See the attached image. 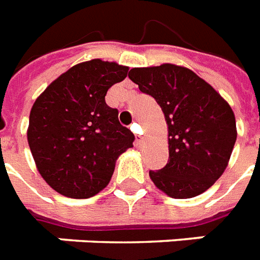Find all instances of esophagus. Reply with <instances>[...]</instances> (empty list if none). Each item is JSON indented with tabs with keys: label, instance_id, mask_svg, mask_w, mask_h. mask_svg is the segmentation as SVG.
<instances>
[{
	"label": "esophagus",
	"instance_id": "esophagus-1",
	"mask_svg": "<svg viewBox=\"0 0 260 260\" xmlns=\"http://www.w3.org/2000/svg\"><path fill=\"white\" fill-rule=\"evenodd\" d=\"M131 129L134 131L135 134H138L139 132V129H140V126L138 125V124H136V122H135V124H132V126H131ZM142 140H143V136H142V135H136V143H140V142H142Z\"/></svg>",
	"mask_w": 260,
	"mask_h": 260
}]
</instances>
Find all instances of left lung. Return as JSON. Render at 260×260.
<instances>
[{
	"mask_svg": "<svg viewBox=\"0 0 260 260\" xmlns=\"http://www.w3.org/2000/svg\"><path fill=\"white\" fill-rule=\"evenodd\" d=\"M139 90L155 99L169 132V161L150 170L152 183L174 199L209 189L226 169L236 143V120L225 99L191 69L173 64L134 68Z\"/></svg>",
	"mask_w": 260,
	"mask_h": 260,
	"instance_id": "obj_1",
	"label": "left lung"
}]
</instances>
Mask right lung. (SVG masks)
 <instances>
[{"label": "right lung", "mask_w": 260, "mask_h": 260, "mask_svg": "<svg viewBox=\"0 0 260 260\" xmlns=\"http://www.w3.org/2000/svg\"><path fill=\"white\" fill-rule=\"evenodd\" d=\"M126 75L128 67L91 59L62 73L35 101L29 148L41 176L61 195H96L110 181L117 158L132 147L134 134L105 101Z\"/></svg>", "instance_id": "right-lung-1"}]
</instances>
